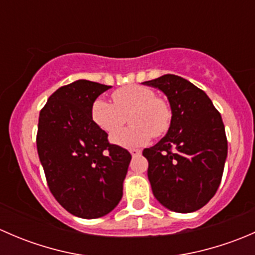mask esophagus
<instances>
[{"instance_id":"1","label":"esophagus","mask_w":255,"mask_h":255,"mask_svg":"<svg viewBox=\"0 0 255 255\" xmlns=\"http://www.w3.org/2000/svg\"><path fill=\"white\" fill-rule=\"evenodd\" d=\"M130 154H132V156H138L142 154V151H140L139 149H132V150H130Z\"/></svg>"}]
</instances>
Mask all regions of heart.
Returning a JSON list of instances; mask_svg holds the SVG:
<instances>
[{
	"instance_id": "1",
	"label": "heart",
	"mask_w": 255,
	"mask_h": 255,
	"mask_svg": "<svg viewBox=\"0 0 255 255\" xmlns=\"http://www.w3.org/2000/svg\"><path fill=\"white\" fill-rule=\"evenodd\" d=\"M112 101L95 100L91 106V117L104 132L113 133L127 122L128 128L113 133L111 140L123 148L142 146L151 137H161L170 128V105L156 96L154 90L143 85H129L112 92Z\"/></svg>"
}]
</instances>
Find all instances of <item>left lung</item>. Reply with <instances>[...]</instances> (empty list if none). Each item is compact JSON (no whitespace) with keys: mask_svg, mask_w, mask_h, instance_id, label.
I'll use <instances>...</instances> for the list:
<instances>
[{"mask_svg":"<svg viewBox=\"0 0 255 255\" xmlns=\"http://www.w3.org/2000/svg\"><path fill=\"white\" fill-rule=\"evenodd\" d=\"M144 84L158 87L170 102L171 123L158 143L143 150L155 199L175 212H194L215 196L227 158L220 112L201 89L166 74Z\"/></svg>","mask_w":255,"mask_h":255,"instance_id":"left-lung-1","label":"left lung"}]
</instances>
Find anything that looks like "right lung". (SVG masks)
<instances>
[{"mask_svg": "<svg viewBox=\"0 0 255 255\" xmlns=\"http://www.w3.org/2000/svg\"><path fill=\"white\" fill-rule=\"evenodd\" d=\"M110 87L89 80L59 87L38 122V155L49 190L68 212L89 220L117 206L132 158L91 117L94 101Z\"/></svg>", "mask_w": 255, "mask_h": 255, "instance_id": "1", "label": "right lung"}]
</instances>
